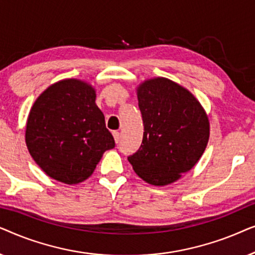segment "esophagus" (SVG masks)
Returning <instances> with one entry per match:
<instances>
[{
	"instance_id": "1",
	"label": "esophagus",
	"mask_w": 255,
	"mask_h": 255,
	"mask_svg": "<svg viewBox=\"0 0 255 255\" xmlns=\"http://www.w3.org/2000/svg\"><path fill=\"white\" fill-rule=\"evenodd\" d=\"M113 134H114L115 141H116V142L120 141V132H118V131H114V132H113Z\"/></svg>"
}]
</instances>
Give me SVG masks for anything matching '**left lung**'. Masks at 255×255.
I'll return each mask as SVG.
<instances>
[{
    "label": "left lung",
    "instance_id": "left-lung-1",
    "mask_svg": "<svg viewBox=\"0 0 255 255\" xmlns=\"http://www.w3.org/2000/svg\"><path fill=\"white\" fill-rule=\"evenodd\" d=\"M137 96L144 135L128 162L139 177L153 186L175 182L196 165L207 147V114L189 90L166 78L140 83Z\"/></svg>",
    "mask_w": 255,
    "mask_h": 255
}]
</instances>
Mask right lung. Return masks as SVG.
<instances>
[{
    "instance_id": "1",
    "label": "right lung",
    "mask_w": 255,
    "mask_h": 255,
    "mask_svg": "<svg viewBox=\"0 0 255 255\" xmlns=\"http://www.w3.org/2000/svg\"><path fill=\"white\" fill-rule=\"evenodd\" d=\"M89 83L66 79L40 94L26 122L31 156L52 179L76 184L88 179L103 153L115 147Z\"/></svg>"
}]
</instances>
